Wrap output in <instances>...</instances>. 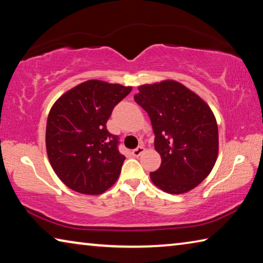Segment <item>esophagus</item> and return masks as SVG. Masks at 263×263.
Segmentation results:
<instances>
[{
	"mask_svg": "<svg viewBox=\"0 0 263 263\" xmlns=\"http://www.w3.org/2000/svg\"><path fill=\"white\" fill-rule=\"evenodd\" d=\"M144 151H145V148H144V146L142 145H140V146H138L137 148H135L132 151V155L133 157H136V158H138V157H140V155L144 153Z\"/></svg>",
	"mask_w": 263,
	"mask_h": 263,
	"instance_id": "obj_1",
	"label": "esophagus"
}]
</instances>
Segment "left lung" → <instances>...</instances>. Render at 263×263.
<instances>
[{
  "mask_svg": "<svg viewBox=\"0 0 263 263\" xmlns=\"http://www.w3.org/2000/svg\"><path fill=\"white\" fill-rule=\"evenodd\" d=\"M135 101L148 114L154 147L161 155L153 183L168 194L194 189L210 174L218 157V126L211 109L180 82L140 86Z\"/></svg>",
  "mask_w": 263,
  "mask_h": 263,
  "instance_id": "8db88e82",
  "label": "left lung"
}]
</instances>
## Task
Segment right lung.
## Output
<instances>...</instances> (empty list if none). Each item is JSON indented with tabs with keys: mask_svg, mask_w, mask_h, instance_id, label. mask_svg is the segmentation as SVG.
<instances>
[{
	"mask_svg": "<svg viewBox=\"0 0 263 263\" xmlns=\"http://www.w3.org/2000/svg\"><path fill=\"white\" fill-rule=\"evenodd\" d=\"M132 87L89 80L62 95L46 125V149L53 171L74 191L100 195L117 181L125 157L119 138L106 128L112 110Z\"/></svg>",
	"mask_w": 263,
	"mask_h": 263,
	"instance_id": "obj_1",
	"label": "right lung"
}]
</instances>
